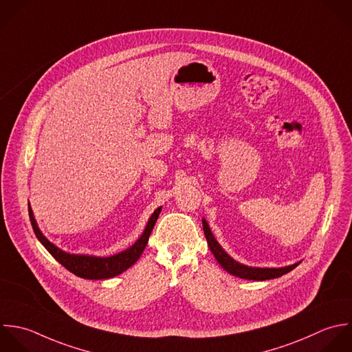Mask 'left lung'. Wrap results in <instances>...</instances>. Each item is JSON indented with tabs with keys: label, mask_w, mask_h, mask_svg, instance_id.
Listing matches in <instances>:
<instances>
[{
	"label": "left lung",
	"mask_w": 352,
	"mask_h": 352,
	"mask_svg": "<svg viewBox=\"0 0 352 352\" xmlns=\"http://www.w3.org/2000/svg\"><path fill=\"white\" fill-rule=\"evenodd\" d=\"M203 230L208 243V247L211 250V252L214 254L217 262L223 267V270H226L228 273H230L232 276L244 278V280H254V281H265V280H273V278H278L287 273H289L291 270H294L296 266L300 265V262H296L294 265L285 266V267H252V266H247L243 265L240 262H237L236 259H233L222 247L221 244L217 241V239L214 237L207 221L203 218Z\"/></svg>",
	"instance_id": "8db88e82"
}]
</instances>
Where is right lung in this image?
<instances>
[{
  "label": "right lung",
  "mask_w": 352,
  "mask_h": 352,
  "mask_svg": "<svg viewBox=\"0 0 352 352\" xmlns=\"http://www.w3.org/2000/svg\"><path fill=\"white\" fill-rule=\"evenodd\" d=\"M160 207L153 211L151 218L148 219V223L140 236V239L127 250L118 252L111 256H94V255H85V254H69L63 250H60L57 245L50 243L39 230L38 223L34 218V212L28 204V215L32 225V230L39 240V243L47 250V252L58 262L61 263L67 270L74 273L75 276L86 280H105L112 278L115 276L122 274L129 267H131L141 254L144 252L146 243L149 240V236L153 230V226L157 221V217L160 214Z\"/></svg>",
  "instance_id": "1"
}]
</instances>
